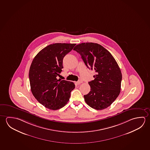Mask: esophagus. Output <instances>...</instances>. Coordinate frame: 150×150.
I'll list each match as a JSON object with an SVG mask.
<instances>
[{"label": "esophagus", "instance_id": "1", "mask_svg": "<svg viewBox=\"0 0 150 150\" xmlns=\"http://www.w3.org/2000/svg\"><path fill=\"white\" fill-rule=\"evenodd\" d=\"M83 83V81H81V80H79L78 81L76 82V83H77L78 85H79V84H81V83Z\"/></svg>", "mask_w": 150, "mask_h": 150}]
</instances>
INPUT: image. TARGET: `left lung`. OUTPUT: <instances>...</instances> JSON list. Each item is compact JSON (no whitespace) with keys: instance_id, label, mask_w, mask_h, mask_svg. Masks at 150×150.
I'll return each instance as SVG.
<instances>
[{"instance_id":"1","label":"left lung","mask_w":150,"mask_h":150,"mask_svg":"<svg viewBox=\"0 0 150 150\" xmlns=\"http://www.w3.org/2000/svg\"><path fill=\"white\" fill-rule=\"evenodd\" d=\"M74 51L81 55L88 69H94V80L88 82L91 91L83 97L96 110L110 106L120 93L122 74L113 56L100 44L86 42L77 44Z\"/></svg>"}]
</instances>
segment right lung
<instances>
[{"mask_svg":"<svg viewBox=\"0 0 150 150\" xmlns=\"http://www.w3.org/2000/svg\"><path fill=\"white\" fill-rule=\"evenodd\" d=\"M76 44L54 43L40 51L32 61L29 69L31 91L39 103L51 110H57L67 104L75 88L71 81L58 80L64 57Z\"/></svg>","mask_w":150,"mask_h":150,"instance_id":"1","label":"right lung"}]
</instances>
